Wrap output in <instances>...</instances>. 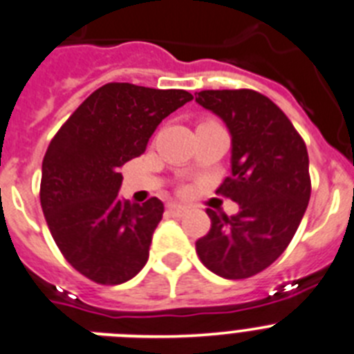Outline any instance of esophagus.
Returning <instances> with one entry per match:
<instances>
[{
	"label": "esophagus",
	"instance_id": "34e87169",
	"mask_svg": "<svg viewBox=\"0 0 354 354\" xmlns=\"http://www.w3.org/2000/svg\"><path fill=\"white\" fill-rule=\"evenodd\" d=\"M168 212H170L171 216H183L187 212V207L186 205H180V204H170L168 205Z\"/></svg>",
	"mask_w": 354,
	"mask_h": 354
}]
</instances>
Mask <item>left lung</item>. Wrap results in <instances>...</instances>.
<instances>
[{
	"instance_id": "1",
	"label": "left lung",
	"mask_w": 354,
	"mask_h": 354,
	"mask_svg": "<svg viewBox=\"0 0 354 354\" xmlns=\"http://www.w3.org/2000/svg\"><path fill=\"white\" fill-rule=\"evenodd\" d=\"M195 95L232 134V175L216 193L239 204L232 216L207 209L211 228L196 241V255L218 277L250 278L286 252L301 223L312 189L308 152L292 122L262 93L239 88Z\"/></svg>"
}]
</instances>
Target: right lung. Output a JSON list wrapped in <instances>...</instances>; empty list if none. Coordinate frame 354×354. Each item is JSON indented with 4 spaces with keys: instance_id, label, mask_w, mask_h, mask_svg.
Masks as SVG:
<instances>
[{
    "instance_id": "1",
    "label": "right lung",
    "mask_w": 354,
    "mask_h": 354,
    "mask_svg": "<svg viewBox=\"0 0 354 354\" xmlns=\"http://www.w3.org/2000/svg\"><path fill=\"white\" fill-rule=\"evenodd\" d=\"M192 99L186 90L108 83L53 136L42 161L40 205L65 261L92 282L124 283L149 261L165 205L156 196L142 205L122 202L118 170L145 152L162 118Z\"/></svg>"
}]
</instances>
